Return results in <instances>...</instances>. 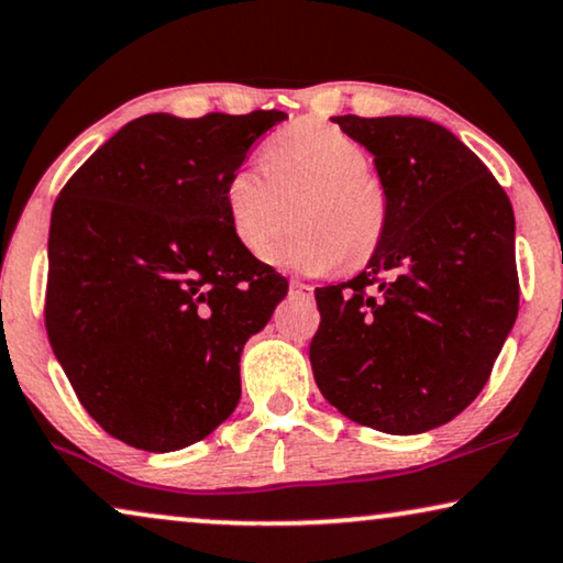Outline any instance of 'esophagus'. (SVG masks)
<instances>
[{
  "label": "esophagus",
  "mask_w": 563,
  "mask_h": 563,
  "mask_svg": "<svg viewBox=\"0 0 563 563\" xmlns=\"http://www.w3.org/2000/svg\"><path fill=\"white\" fill-rule=\"evenodd\" d=\"M289 291H291V295L302 297V299H310V297H312V287H310V284H302V282H295V279L289 282Z\"/></svg>",
  "instance_id": "esophagus-1"
}]
</instances>
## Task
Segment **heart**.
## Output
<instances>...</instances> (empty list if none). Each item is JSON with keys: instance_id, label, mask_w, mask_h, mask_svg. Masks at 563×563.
Masks as SVG:
<instances>
[{"instance_id": "obj_1", "label": "heart", "mask_w": 563, "mask_h": 563, "mask_svg": "<svg viewBox=\"0 0 563 563\" xmlns=\"http://www.w3.org/2000/svg\"><path fill=\"white\" fill-rule=\"evenodd\" d=\"M274 264L302 274L364 266L384 241L389 195L368 172V153L356 137L322 120H297L264 145V168L241 166L225 181V210L238 243Z\"/></svg>"}]
</instances>
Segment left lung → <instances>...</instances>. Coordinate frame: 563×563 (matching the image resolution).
I'll return each mask as SVG.
<instances>
[{"label": "left lung", "mask_w": 563, "mask_h": 563, "mask_svg": "<svg viewBox=\"0 0 563 563\" xmlns=\"http://www.w3.org/2000/svg\"><path fill=\"white\" fill-rule=\"evenodd\" d=\"M333 122L374 156L389 222L364 272L314 289V382L358 426L426 433L474 402L518 318L512 205L438 122Z\"/></svg>", "instance_id": "left-lung-1"}]
</instances>
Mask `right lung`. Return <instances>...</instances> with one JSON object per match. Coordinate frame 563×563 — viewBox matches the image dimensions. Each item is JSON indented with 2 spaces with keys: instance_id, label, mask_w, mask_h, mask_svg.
<instances>
[{
  "instance_id": "obj_1",
  "label": "right lung",
  "mask_w": 563,
  "mask_h": 563,
  "mask_svg": "<svg viewBox=\"0 0 563 563\" xmlns=\"http://www.w3.org/2000/svg\"><path fill=\"white\" fill-rule=\"evenodd\" d=\"M284 118L143 114L53 205L45 330L84 410L133 449L202 441L241 399L243 345L289 284L238 243L225 181Z\"/></svg>"
}]
</instances>
